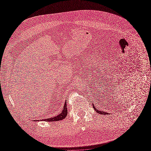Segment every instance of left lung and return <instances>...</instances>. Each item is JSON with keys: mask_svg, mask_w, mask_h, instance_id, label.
Returning a JSON list of instances; mask_svg holds the SVG:
<instances>
[{"mask_svg": "<svg viewBox=\"0 0 151 151\" xmlns=\"http://www.w3.org/2000/svg\"><path fill=\"white\" fill-rule=\"evenodd\" d=\"M93 108H94V109H95V111H96L98 113H99V114H103V115H106V114H108V113H106V112H104V111H99L98 109H96V108H95L94 106H93Z\"/></svg>", "mask_w": 151, "mask_h": 151, "instance_id": "1", "label": "left lung"}]
</instances>
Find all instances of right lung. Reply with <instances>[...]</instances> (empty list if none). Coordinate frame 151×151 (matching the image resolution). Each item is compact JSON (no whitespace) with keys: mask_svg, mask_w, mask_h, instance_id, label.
I'll list each match as a JSON object with an SVG mask.
<instances>
[{"mask_svg":"<svg viewBox=\"0 0 151 151\" xmlns=\"http://www.w3.org/2000/svg\"><path fill=\"white\" fill-rule=\"evenodd\" d=\"M67 102L65 101L64 103V105H63V108L62 109V111L60 114H58V115L55 116L52 118H46V119H42V120H41V121L42 120V121H45V122H56V121L62 120L63 119H64V118L67 116Z\"/></svg>","mask_w":151,"mask_h":151,"instance_id":"right-lung-1","label":"right lung"}]
</instances>
